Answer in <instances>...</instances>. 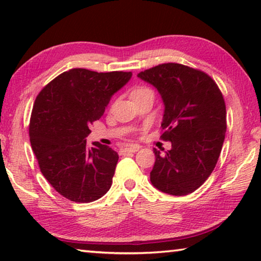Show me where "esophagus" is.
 Wrapping results in <instances>:
<instances>
[{
  "label": "esophagus",
  "mask_w": 261,
  "mask_h": 261,
  "mask_svg": "<svg viewBox=\"0 0 261 261\" xmlns=\"http://www.w3.org/2000/svg\"><path fill=\"white\" fill-rule=\"evenodd\" d=\"M140 146H137V145H132V146H127L125 148L122 149L123 153H135L137 151H139Z\"/></svg>",
  "instance_id": "34e87169"
}]
</instances>
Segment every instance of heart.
Segmentation results:
<instances>
[{"label": "heart", "mask_w": 261, "mask_h": 261, "mask_svg": "<svg viewBox=\"0 0 261 261\" xmlns=\"http://www.w3.org/2000/svg\"><path fill=\"white\" fill-rule=\"evenodd\" d=\"M149 93H153V91L151 90V88H148L146 86H138V87H136V88H134V90H132L131 96H132V99H134V101H135L137 99L141 98V96L149 94Z\"/></svg>", "instance_id": "heart-1"}]
</instances>
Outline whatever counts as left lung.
I'll list each match as a JSON object with an SVG mask.
<instances>
[{"mask_svg": "<svg viewBox=\"0 0 261 261\" xmlns=\"http://www.w3.org/2000/svg\"><path fill=\"white\" fill-rule=\"evenodd\" d=\"M156 88L165 103L161 138L171 149L154 148L151 182L171 196H187L210 177L227 130L223 95L208 74L179 63H163L138 73Z\"/></svg>", "mask_w": 261, "mask_h": 261, "instance_id": "1", "label": "left lung"}]
</instances>
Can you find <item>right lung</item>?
I'll return each mask as SVG.
<instances>
[{"label": "right lung", "mask_w": 261, "mask_h": 261, "mask_svg": "<svg viewBox=\"0 0 261 261\" xmlns=\"http://www.w3.org/2000/svg\"><path fill=\"white\" fill-rule=\"evenodd\" d=\"M132 72L71 69L42 88L30 120V141L42 175L61 196L91 202L112 187L118 154L106 145L88 147L90 127Z\"/></svg>", "instance_id": "add662e5"}]
</instances>
